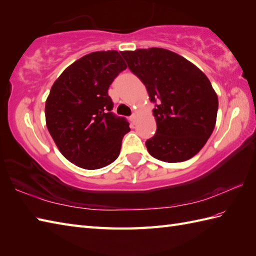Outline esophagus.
<instances>
[{
	"instance_id": "34e87169",
	"label": "esophagus",
	"mask_w": 256,
	"mask_h": 256,
	"mask_svg": "<svg viewBox=\"0 0 256 256\" xmlns=\"http://www.w3.org/2000/svg\"><path fill=\"white\" fill-rule=\"evenodd\" d=\"M135 121H136V114L133 113L131 116H130V122H131V124H135Z\"/></svg>"
}]
</instances>
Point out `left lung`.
Wrapping results in <instances>:
<instances>
[{"label":"left lung","instance_id":"left-lung-1","mask_svg":"<svg viewBox=\"0 0 256 256\" xmlns=\"http://www.w3.org/2000/svg\"><path fill=\"white\" fill-rule=\"evenodd\" d=\"M121 55L155 103L157 130L145 143L148 153L167 162L192 158L204 148L216 121L219 102L209 79L186 58L164 48Z\"/></svg>","mask_w":256,"mask_h":256}]
</instances>
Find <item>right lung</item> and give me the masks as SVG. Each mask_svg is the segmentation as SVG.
<instances>
[{"label": "right lung", "instance_id": "obj_1", "mask_svg": "<svg viewBox=\"0 0 256 256\" xmlns=\"http://www.w3.org/2000/svg\"><path fill=\"white\" fill-rule=\"evenodd\" d=\"M124 69L120 52H96L70 64L54 82L46 125L60 153L76 166L99 170L118 157L130 124L112 113L108 90Z\"/></svg>", "mask_w": 256, "mask_h": 256}]
</instances>
